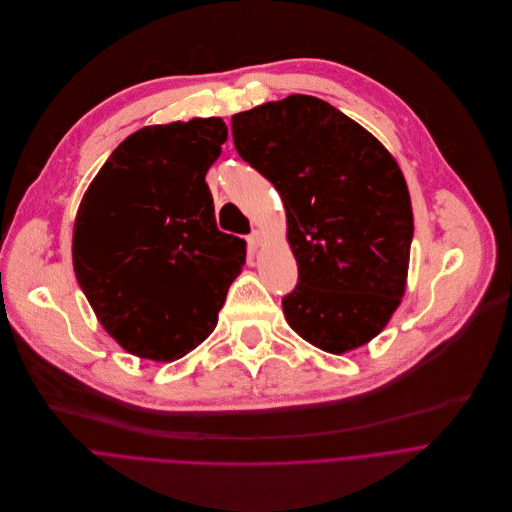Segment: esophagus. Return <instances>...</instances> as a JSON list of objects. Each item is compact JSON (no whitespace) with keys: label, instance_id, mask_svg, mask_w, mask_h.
Masks as SVG:
<instances>
[{"label":"esophagus","instance_id":"esophagus-1","mask_svg":"<svg viewBox=\"0 0 512 512\" xmlns=\"http://www.w3.org/2000/svg\"><path fill=\"white\" fill-rule=\"evenodd\" d=\"M262 242H264V236H262L260 230H254V232L248 236V244H250V248H254V250L260 248Z\"/></svg>","mask_w":512,"mask_h":512}]
</instances>
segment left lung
Here are the masks:
<instances>
[{
  "instance_id": "1",
  "label": "left lung",
  "mask_w": 512,
  "mask_h": 512,
  "mask_svg": "<svg viewBox=\"0 0 512 512\" xmlns=\"http://www.w3.org/2000/svg\"><path fill=\"white\" fill-rule=\"evenodd\" d=\"M238 155L280 193L298 284L288 325L327 353L369 343L399 306L414 214L391 153L329 102L290 94L232 117Z\"/></svg>"
}]
</instances>
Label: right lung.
I'll return each instance as SVG.
<instances>
[{
	"mask_svg": "<svg viewBox=\"0 0 512 512\" xmlns=\"http://www.w3.org/2000/svg\"><path fill=\"white\" fill-rule=\"evenodd\" d=\"M226 139L218 117L145 127L80 201L76 280L100 325L137 357L173 361L208 339L244 266L246 242L218 230L206 183Z\"/></svg>",
	"mask_w": 512,
	"mask_h": 512,
	"instance_id": "right-lung-1",
	"label": "right lung"
}]
</instances>
